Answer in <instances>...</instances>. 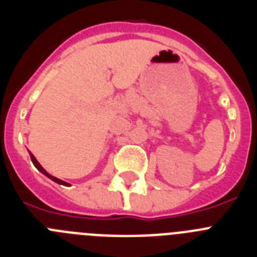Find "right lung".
<instances>
[{
  "label": "right lung",
  "mask_w": 257,
  "mask_h": 257,
  "mask_svg": "<svg viewBox=\"0 0 257 257\" xmlns=\"http://www.w3.org/2000/svg\"><path fill=\"white\" fill-rule=\"evenodd\" d=\"M31 160H32V162H33V165H35L36 167H37V170H38V171H41V172H42V174H44V175H46L47 178H50V179H51V180H54V181H55V183H58V184H61V185H69V184H68V183H65V181L60 180V179H58V178H54V176H51V175H50V174H47V172L45 171V169H44V167H42V166H41L40 163H38V161L36 160V157L33 156V154H32V153H31Z\"/></svg>",
  "instance_id": "1"
}]
</instances>
